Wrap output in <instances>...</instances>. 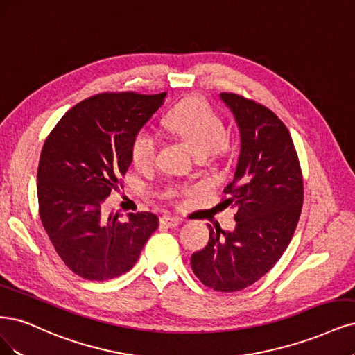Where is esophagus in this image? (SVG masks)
Here are the masks:
<instances>
[{
    "mask_svg": "<svg viewBox=\"0 0 355 355\" xmlns=\"http://www.w3.org/2000/svg\"><path fill=\"white\" fill-rule=\"evenodd\" d=\"M180 223L179 218H175V217H170V216H163L160 217V225L164 226V227H175Z\"/></svg>",
    "mask_w": 355,
    "mask_h": 355,
    "instance_id": "esophagus-1",
    "label": "esophagus"
}]
</instances>
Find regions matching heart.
<instances>
[{
    "instance_id": "obj_1",
    "label": "heart",
    "mask_w": 355,
    "mask_h": 355,
    "mask_svg": "<svg viewBox=\"0 0 355 355\" xmlns=\"http://www.w3.org/2000/svg\"><path fill=\"white\" fill-rule=\"evenodd\" d=\"M164 128L187 141L193 153L201 158L223 151L226 146L227 132L222 117L200 96H189L179 103L164 117ZM158 146L160 138L157 132L148 126L139 128L129 144L132 163L141 170L151 168L157 162ZM162 193L164 197H173L176 188L167 185L162 189Z\"/></svg>"
}]
</instances>
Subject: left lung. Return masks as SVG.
<instances>
[{"mask_svg":"<svg viewBox=\"0 0 355 355\" xmlns=\"http://www.w3.org/2000/svg\"><path fill=\"white\" fill-rule=\"evenodd\" d=\"M241 132L235 178L225 207H236L234 232L209 226L205 248L192 254V270L218 292L245 289L263 277L288 248L298 225L304 183L298 154L270 108L235 92H222Z\"/></svg>","mask_w":355,"mask_h":355,"instance_id":"8db88e82","label":"left lung"}]
</instances>
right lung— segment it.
<instances>
[{"label": "right lung", "mask_w": 355, "mask_h": 355, "mask_svg": "<svg viewBox=\"0 0 355 355\" xmlns=\"http://www.w3.org/2000/svg\"><path fill=\"white\" fill-rule=\"evenodd\" d=\"M167 92H103L78 103L46 137L38 166V207L60 259L87 280H108L135 266L158 217L150 211L103 214L132 162V135Z\"/></svg>", "instance_id": "obj_1"}]
</instances>
